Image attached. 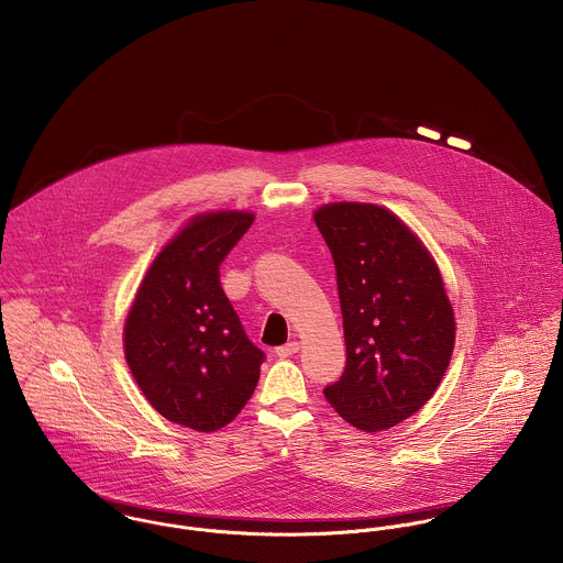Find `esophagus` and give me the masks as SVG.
<instances>
[{
	"label": "esophagus",
	"instance_id": "34e87169",
	"mask_svg": "<svg viewBox=\"0 0 563 563\" xmlns=\"http://www.w3.org/2000/svg\"><path fill=\"white\" fill-rule=\"evenodd\" d=\"M299 349H301V344L297 340H292V342H286V344L277 346L275 353H277V357H290V355L299 353Z\"/></svg>",
	"mask_w": 563,
	"mask_h": 563
}]
</instances>
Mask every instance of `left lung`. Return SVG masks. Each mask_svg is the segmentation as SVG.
<instances>
[{
    "label": "left lung",
    "instance_id": "8db88e82",
    "mask_svg": "<svg viewBox=\"0 0 563 563\" xmlns=\"http://www.w3.org/2000/svg\"><path fill=\"white\" fill-rule=\"evenodd\" d=\"M338 282L346 366L322 390L353 427L384 431L440 386L455 319L440 271L407 225L373 203H331L314 214Z\"/></svg>",
    "mask_w": 563,
    "mask_h": 563
}]
</instances>
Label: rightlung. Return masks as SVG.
Segmentation results:
<instances>
[{
  "mask_svg": "<svg viewBox=\"0 0 563 563\" xmlns=\"http://www.w3.org/2000/svg\"><path fill=\"white\" fill-rule=\"evenodd\" d=\"M249 212L195 217L150 266L125 321V360L154 409L195 431L230 424L266 360L221 288L219 266Z\"/></svg>",
  "mask_w": 563,
  "mask_h": 563,
  "instance_id": "obj_1",
  "label": "right lung"
}]
</instances>
